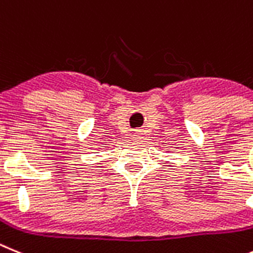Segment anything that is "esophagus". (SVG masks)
I'll list each match as a JSON object with an SVG mask.
<instances>
[{
  "mask_svg": "<svg viewBox=\"0 0 253 253\" xmlns=\"http://www.w3.org/2000/svg\"><path fill=\"white\" fill-rule=\"evenodd\" d=\"M140 139H142V133L141 131L137 129V131H135V133H133V140H140Z\"/></svg>",
  "mask_w": 253,
  "mask_h": 253,
  "instance_id": "1",
  "label": "esophagus"
}]
</instances>
